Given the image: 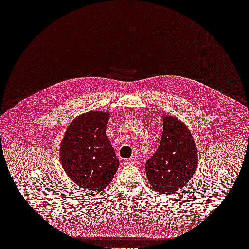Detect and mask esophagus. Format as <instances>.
Masks as SVG:
<instances>
[{"label": "esophagus", "instance_id": "1", "mask_svg": "<svg viewBox=\"0 0 249 249\" xmlns=\"http://www.w3.org/2000/svg\"><path fill=\"white\" fill-rule=\"evenodd\" d=\"M123 164L124 165H134V164H136V159L135 158L124 159V160H123Z\"/></svg>", "mask_w": 249, "mask_h": 249}]
</instances>
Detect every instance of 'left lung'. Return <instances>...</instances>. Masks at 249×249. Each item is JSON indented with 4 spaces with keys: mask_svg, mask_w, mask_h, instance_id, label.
Segmentation results:
<instances>
[{
    "mask_svg": "<svg viewBox=\"0 0 249 249\" xmlns=\"http://www.w3.org/2000/svg\"><path fill=\"white\" fill-rule=\"evenodd\" d=\"M196 167L198 150L188 127L165 115L160 146L145 164L149 183L160 194L172 195L190 181Z\"/></svg>",
    "mask_w": 249,
    "mask_h": 249,
    "instance_id": "1",
    "label": "left lung"
}]
</instances>
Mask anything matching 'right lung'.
I'll return each instance as SVG.
<instances>
[{
  "mask_svg": "<svg viewBox=\"0 0 249 249\" xmlns=\"http://www.w3.org/2000/svg\"><path fill=\"white\" fill-rule=\"evenodd\" d=\"M110 113L90 111L68 126L59 148L67 175L81 190L101 192L112 181L119 160L106 136Z\"/></svg>",
  "mask_w": 249,
  "mask_h": 249,
  "instance_id": "add662e5",
  "label": "right lung"
}]
</instances>
